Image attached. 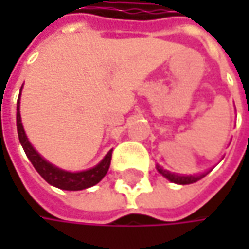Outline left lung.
Here are the masks:
<instances>
[{
  "instance_id": "obj_1",
  "label": "left lung",
  "mask_w": 249,
  "mask_h": 249,
  "mask_svg": "<svg viewBox=\"0 0 249 249\" xmlns=\"http://www.w3.org/2000/svg\"><path fill=\"white\" fill-rule=\"evenodd\" d=\"M157 169H158V172L162 176H165L167 180H170L173 183H177V184H191V183H196L199 178H202V177L205 176V173L196 175V176H180V175H176V173L167 172V170H165L163 167H160L159 165H157Z\"/></svg>"
}]
</instances>
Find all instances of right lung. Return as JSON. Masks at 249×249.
<instances>
[{
    "mask_svg": "<svg viewBox=\"0 0 249 249\" xmlns=\"http://www.w3.org/2000/svg\"><path fill=\"white\" fill-rule=\"evenodd\" d=\"M19 98H20V94H19ZM16 110H18L16 112V127H18L19 141H20L24 152H26L27 158L30 159V162H32L34 169L40 173V176L43 177L48 184H51L53 187H58V188H62V190L79 191V190H84V188L95 186L107 175V172H108L110 165V158H112V149L107 154V157L102 159L97 166L92 167L90 170H86V172L71 173V172L61 170V169H58V167L51 165L50 162H47L32 147V144L29 142V140H27L26 134H24L22 120H20V112H19V100H18Z\"/></svg>",
    "mask_w": 249,
    "mask_h": 249,
    "instance_id": "obj_1",
    "label": "right lung"
}]
</instances>
